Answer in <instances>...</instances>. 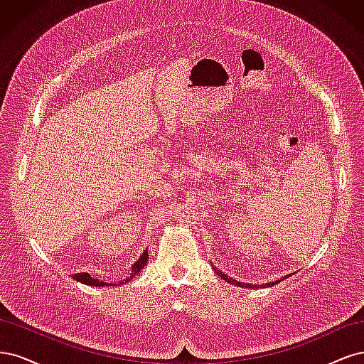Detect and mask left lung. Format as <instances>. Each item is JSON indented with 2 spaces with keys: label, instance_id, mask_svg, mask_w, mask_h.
<instances>
[{
  "label": "left lung",
  "instance_id": "obj_1",
  "mask_svg": "<svg viewBox=\"0 0 364 364\" xmlns=\"http://www.w3.org/2000/svg\"><path fill=\"white\" fill-rule=\"evenodd\" d=\"M214 270L218 273V277L222 278V279H225L226 282H229V284H232V285H237V287H243V289H258V285H250V284H246V282H238V281H235L234 278H230V277H228L226 273H223L222 270H217L215 267H214ZM279 282V281H278ZM278 282H269L267 284V287H272V285H274V284H278ZM259 287H266V285H259Z\"/></svg>",
  "mask_w": 364,
  "mask_h": 364
}]
</instances>
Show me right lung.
Returning a JSON list of instances; mask_svg holds the SVG:
<instances>
[{
  "mask_svg": "<svg viewBox=\"0 0 364 364\" xmlns=\"http://www.w3.org/2000/svg\"><path fill=\"white\" fill-rule=\"evenodd\" d=\"M147 261H149V252H147V249H146L144 252L141 253V257L136 259V262L134 264V266H132V273H130V277H129V278H126V279H123V281H121L119 284H111V285H121V284H126V282L132 281V279H134L135 274H138L142 269H144V266L147 264ZM73 278H74L75 281H79V282L85 284V285H91V287H105V285H109V282L94 279L90 273H75Z\"/></svg>",
  "mask_w": 364,
  "mask_h": 364,
  "instance_id": "obj_1",
  "label": "right lung"
}]
</instances>
